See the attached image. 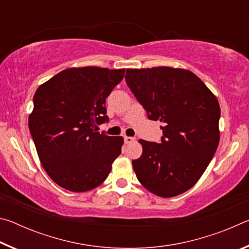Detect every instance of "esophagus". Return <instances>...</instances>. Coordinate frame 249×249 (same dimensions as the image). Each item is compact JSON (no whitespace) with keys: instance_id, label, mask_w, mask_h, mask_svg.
<instances>
[{"instance_id":"obj_1","label":"esophagus","mask_w":249,"mask_h":249,"mask_svg":"<svg viewBox=\"0 0 249 249\" xmlns=\"http://www.w3.org/2000/svg\"><path fill=\"white\" fill-rule=\"evenodd\" d=\"M124 141H125V144H132V142H135V138L134 137H129V136H125L124 137Z\"/></svg>"}]
</instances>
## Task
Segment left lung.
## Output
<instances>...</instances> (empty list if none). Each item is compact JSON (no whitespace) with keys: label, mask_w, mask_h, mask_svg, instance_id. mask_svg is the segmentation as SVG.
<instances>
[{"label":"left lung","mask_w":249,"mask_h":249,"mask_svg":"<svg viewBox=\"0 0 249 249\" xmlns=\"http://www.w3.org/2000/svg\"><path fill=\"white\" fill-rule=\"evenodd\" d=\"M125 79L148 119L163 124L161 144L138 141L142 154L133 160L138 181L161 197L188 191L203 175L220 142L216 96L187 69H126Z\"/></svg>","instance_id":"1"}]
</instances>
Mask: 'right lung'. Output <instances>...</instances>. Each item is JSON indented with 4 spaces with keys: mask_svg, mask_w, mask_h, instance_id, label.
Returning a JSON list of instances; mask_svg holds the SVG:
<instances>
[{
    "mask_svg": "<svg viewBox=\"0 0 249 249\" xmlns=\"http://www.w3.org/2000/svg\"><path fill=\"white\" fill-rule=\"evenodd\" d=\"M125 69L82 67L62 70L40 84L34 95L28 126L45 171L72 192L99 187L121 155L124 138L94 127L108 120L105 99Z\"/></svg>",
    "mask_w": 249,
    "mask_h": 249,
    "instance_id": "obj_1",
    "label": "right lung"
}]
</instances>
